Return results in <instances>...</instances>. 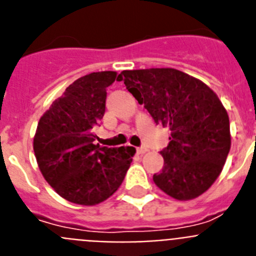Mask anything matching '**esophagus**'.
<instances>
[{
  "label": "esophagus",
  "instance_id": "esophagus-1",
  "mask_svg": "<svg viewBox=\"0 0 256 256\" xmlns=\"http://www.w3.org/2000/svg\"><path fill=\"white\" fill-rule=\"evenodd\" d=\"M148 148H144V146H141V148H137V152L140 154V155H142V154H146L148 152Z\"/></svg>",
  "mask_w": 256,
  "mask_h": 256
}]
</instances>
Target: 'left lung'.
I'll return each mask as SVG.
<instances>
[{
  "label": "left lung",
  "mask_w": 256,
  "mask_h": 256,
  "mask_svg": "<svg viewBox=\"0 0 256 256\" xmlns=\"http://www.w3.org/2000/svg\"><path fill=\"white\" fill-rule=\"evenodd\" d=\"M116 80L156 124L169 126L162 172L154 182L180 201L202 195L219 177L230 148V118L216 92L200 79L172 68L124 70Z\"/></svg>",
  "instance_id": "8db88e82"
}]
</instances>
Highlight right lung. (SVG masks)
I'll list each match as a JSON object with an SVG mask.
<instances>
[{"label": "right lung", "mask_w": 256, "mask_h": 256, "mask_svg": "<svg viewBox=\"0 0 256 256\" xmlns=\"http://www.w3.org/2000/svg\"><path fill=\"white\" fill-rule=\"evenodd\" d=\"M116 72L80 76L52 102L40 119L33 148L50 186L65 200L92 206L119 188L130 169L134 148L96 144L94 128L105 114L106 88Z\"/></svg>", "instance_id": "obj_1"}]
</instances>
